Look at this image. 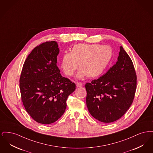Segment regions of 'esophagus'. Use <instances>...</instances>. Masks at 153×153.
<instances>
[{
  "instance_id": "esophagus-1",
  "label": "esophagus",
  "mask_w": 153,
  "mask_h": 153,
  "mask_svg": "<svg viewBox=\"0 0 153 153\" xmlns=\"http://www.w3.org/2000/svg\"><path fill=\"white\" fill-rule=\"evenodd\" d=\"M76 87H81L82 85V84L81 83V82H76Z\"/></svg>"
}]
</instances>
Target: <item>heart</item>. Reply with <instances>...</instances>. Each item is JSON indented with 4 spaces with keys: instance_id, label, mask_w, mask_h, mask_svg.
Returning a JSON list of instances; mask_svg holds the SVG:
<instances>
[{
    "instance_id": "obj_1",
    "label": "heart",
    "mask_w": 153,
    "mask_h": 153,
    "mask_svg": "<svg viewBox=\"0 0 153 153\" xmlns=\"http://www.w3.org/2000/svg\"><path fill=\"white\" fill-rule=\"evenodd\" d=\"M112 49L107 45L80 44L74 45L70 53L63 54L61 68L67 76H72L78 64L80 70L77 77L82 79L86 75L94 78L104 72L112 57Z\"/></svg>"
}]
</instances>
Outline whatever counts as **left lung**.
I'll use <instances>...</instances> for the list:
<instances>
[{
	"mask_svg": "<svg viewBox=\"0 0 153 153\" xmlns=\"http://www.w3.org/2000/svg\"><path fill=\"white\" fill-rule=\"evenodd\" d=\"M86 102L91 115L103 123L120 119L130 108L137 89L132 61L122 46L116 64L97 80L85 84Z\"/></svg>",
	"mask_w": 153,
	"mask_h": 153,
	"instance_id": "8db88e82",
	"label": "left lung"
}]
</instances>
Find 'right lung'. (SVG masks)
Wrapping results in <instances>:
<instances>
[{
  "instance_id": "add662e5",
  "label": "right lung",
  "mask_w": 153,
  "mask_h": 153,
  "mask_svg": "<svg viewBox=\"0 0 153 153\" xmlns=\"http://www.w3.org/2000/svg\"><path fill=\"white\" fill-rule=\"evenodd\" d=\"M56 41L36 46L23 66L19 87L23 104L35 121L48 124L64 114L68 96L76 85L61 76L57 65L59 52Z\"/></svg>"
}]
</instances>
